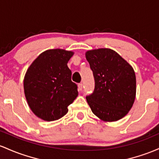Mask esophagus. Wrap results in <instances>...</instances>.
Masks as SVG:
<instances>
[{"mask_svg":"<svg viewBox=\"0 0 159 159\" xmlns=\"http://www.w3.org/2000/svg\"><path fill=\"white\" fill-rule=\"evenodd\" d=\"M78 90L79 91L83 90V84H82V83H79V84H78Z\"/></svg>","mask_w":159,"mask_h":159,"instance_id":"esophagus-1","label":"esophagus"}]
</instances>
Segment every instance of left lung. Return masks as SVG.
Listing matches in <instances>:
<instances>
[{
	"instance_id": "1",
	"label": "left lung",
	"mask_w": 159,
	"mask_h": 159,
	"mask_svg": "<svg viewBox=\"0 0 159 159\" xmlns=\"http://www.w3.org/2000/svg\"><path fill=\"white\" fill-rule=\"evenodd\" d=\"M85 58L95 83L94 92L86 97L92 113L103 122H116L125 116L136 98L132 66L107 48L87 51Z\"/></svg>"
}]
</instances>
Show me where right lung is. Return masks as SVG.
<instances>
[{"label":"right lung","mask_w":159,"mask_h":159,"mask_svg":"<svg viewBox=\"0 0 159 159\" xmlns=\"http://www.w3.org/2000/svg\"><path fill=\"white\" fill-rule=\"evenodd\" d=\"M74 52L48 49L29 66L24 77V92L28 106L38 118L58 120L68 112L67 107L78 96L77 85L71 81L67 62Z\"/></svg>","instance_id":"obj_1"}]
</instances>
